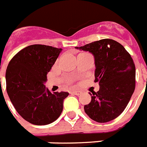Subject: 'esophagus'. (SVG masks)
Wrapping results in <instances>:
<instances>
[{
	"mask_svg": "<svg viewBox=\"0 0 147 147\" xmlns=\"http://www.w3.org/2000/svg\"><path fill=\"white\" fill-rule=\"evenodd\" d=\"M71 93L74 94H76V95H80L82 92H80V91H73V92H71Z\"/></svg>",
	"mask_w": 147,
	"mask_h": 147,
	"instance_id": "1",
	"label": "esophagus"
}]
</instances>
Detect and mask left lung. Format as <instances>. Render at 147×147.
Wrapping results in <instances>:
<instances>
[{"label": "left lung", "instance_id": "obj_1", "mask_svg": "<svg viewBox=\"0 0 147 147\" xmlns=\"http://www.w3.org/2000/svg\"><path fill=\"white\" fill-rule=\"evenodd\" d=\"M77 49L88 51L94 57V82L99 91L92 92V100L84 106L93 121L106 123L120 115L127 107L135 89L136 69L134 60L118 42L104 39Z\"/></svg>", "mask_w": 147, "mask_h": 147}]
</instances>
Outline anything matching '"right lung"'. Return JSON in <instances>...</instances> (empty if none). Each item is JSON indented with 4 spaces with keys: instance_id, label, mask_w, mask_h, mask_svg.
I'll return each mask as SVG.
<instances>
[{
    "instance_id": "obj_1",
    "label": "right lung",
    "mask_w": 147,
    "mask_h": 147,
    "mask_svg": "<svg viewBox=\"0 0 147 147\" xmlns=\"http://www.w3.org/2000/svg\"><path fill=\"white\" fill-rule=\"evenodd\" d=\"M61 51L46 45H31L18 52L8 64L7 92L17 113L29 123L47 125L62 113L69 93H51L44 85Z\"/></svg>"
}]
</instances>
